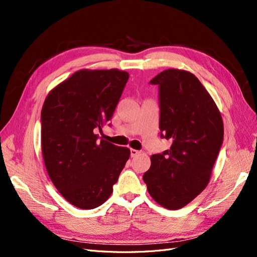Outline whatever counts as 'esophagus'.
Listing matches in <instances>:
<instances>
[{"label":"esophagus","instance_id":"esophagus-1","mask_svg":"<svg viewBox=\"0 0 257 257\" xmlns=\"http://www.w3.org/2000/svg\"><path fill=\"white\" fill-rule=\"evenodd\" d=\"M141 153H142V151L136 150V149H131V157L132 158H135V157H137L138 154H141Z\"/></svg>","mask_w":257,"mask_h":257}]
</instances>
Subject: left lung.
<instances>
[{
	"label": "left lung",
	"instance_id": "left-lung-1",
	"mask_svg": "<svg viewBox=\"0 0 257 257\" xmlns=\"http://www.w3.org/2000/svg\"><path fill=\"white\" fill-rule=\"evenodd\" d=\"M150 82L160 87V130L172 146L152 155L144 181L159 205L177 210L208 185L223 143V120L213 98L192 73L168 68Z\"/></svg>",
	"mask_w": 257,
	"mask_h": 257
}]
</instances>
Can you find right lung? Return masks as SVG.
<instances>
[{"instance_id": "obj_1", "label": "right lung", "mask_w": 257, "mask_h": 257, "mask_svg": "<svg viewBox=\"0 0 257 257\" xmlns=\"http://www.w3.org/2000/svg\"><path fill=\"white\" fill-rule=\"evenodd\" d=\"M128 73L80 69L56 85L42 109V151L50 180L69 204L94 209L110 197L131 151L96 130L110 121Z\"/></svg>"}]
</instances>
